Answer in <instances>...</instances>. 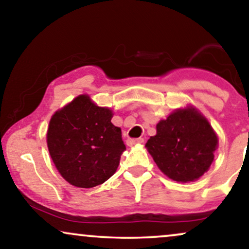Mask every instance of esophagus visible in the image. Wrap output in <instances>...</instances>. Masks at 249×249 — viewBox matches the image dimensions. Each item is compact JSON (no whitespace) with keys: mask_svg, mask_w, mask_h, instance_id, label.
<instances>
[{"mask_svg":"<svg viewBox=\"0 0 249 249\" xmlns=\"http://www.w3.org/2000/svg\"><path fill=\"white\" fill-rule=\"evenodd\" d=\"M144 142V138H129L127 139V145L132 146L136 144H142Z\"/></svg>","mask_w":249,"mask_h":249,"instance_id":"1","label":"esophagus"}]
</instances>
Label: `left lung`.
I'll list each match as a JSON object with an SVG mask.
<instances>
[{
  "instance_id": "left-lung-1",
  "label": "left lung",
  "mask_w": 249,
  "mask_h": 249,
  "mask_svg": "<svg viewBox=\"0 0 249 249\" xmlns=\"http://www.w3.org/2000/svg\"><path fill=\"white\" fill-rule=\"evenodd\" d=\"M160 170L170 179L189 182L212 164L217 137L209 121L194 107L175 111L156 125L146 142Z\"/></svg>"
}]
</instances>
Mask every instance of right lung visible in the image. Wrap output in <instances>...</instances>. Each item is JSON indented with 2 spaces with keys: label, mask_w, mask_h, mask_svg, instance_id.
Masks as SVG:
<instances>
[{
  "label": "right lung",
  "mask_w": 249,
  "mask_h": 249,
  "mask_svg": "<svg viewBox=\"0 0 249 249\" xmlns=\"http://www.w3.org/2000/svg\"><path fill=\"white\" fill-rule=\"evenodd\" d=\"M112 112L80 95L54 113L47 146L60 175L72 186L91 188L117 171L125 149L121 129L111 122Z\"/></svg>",
  "instance_id": "1"
}]
</instances>
